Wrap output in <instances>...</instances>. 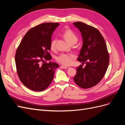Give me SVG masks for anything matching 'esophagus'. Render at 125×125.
Masks as SVG:
<instances>
[{
	"label": "esophagus",
	"mask_w": 125,
	"mask_h": 125,
	"mask_svg": "<svg viewBox=\"0 0 125 125\" xmlns=\"http://www.w3.org/2000/svg\"><path fill=\"white\" fill-rule=\"evenodd\" d=\"M62 67L63 68V69H69V68H70V67L69 66H64V65H62Z\"/></svg>",
	"instance_id": "esophagus-1"
}]
</instances>
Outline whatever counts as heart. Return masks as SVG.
Segmentation results:
<instances>
[{
    "instance_id": "b5f03b06",
    "label": "heart",
    "mask_w": 125,
    "mask_h": 125,
    "mask_svg": "<svg viewBox=\"0 0 125 125\" xmlns=\"http://www.w3.org/2000/svg\"><path fill=\"white\" fill-rule=\"evenodd\" d=\"M62 36L64 37L69 44H75L78 41V37L70 29H66L62 33ZM56 40L55 39L52 40L50 47L51 50H54L56 47ZM75 56L73 54L71 53H62L59 55L56 59L59 63L65 65H70L73 63V59Z\"/></svg>"
}]
</instances>
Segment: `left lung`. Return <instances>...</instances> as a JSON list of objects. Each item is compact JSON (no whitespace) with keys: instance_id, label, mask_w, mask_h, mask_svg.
<instances>
[{"instance_id":"1","label":"left lung","mask_w":125,"mask_h":125,"mask_svg":"<svg viewBox=\"0 0 125 125\" xmlns=\"http://www.w3.org/2000/svg\"><path fill=\"white\" fill-rule=\"evenodd\" d=\"M73 24L81 33L83 45L77 59L85 63L77 68L73 78L74 82L83 89L96 85L101 81L106 72L109 56L104 39L97 29L81 22Z\"/></svg>"}]
</instances>
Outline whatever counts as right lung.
<instances>
[{"label": "right lung", "instance_id": "right-lung-1", "mask_svg": "<svg viewBox=\"0 0 125 125\" xmlns=\"http://www.w3.org/2000/svg\"><path fill=\"white\" fill-rule=\"evenodd\" d=\"M58 23H44L28 31L18 46L15 62L17 74L26 87L35 91L46 89L53 80L58 64L51 60L52 35Z\"/></svg>", "mask_w": 125, "mask_h": 125}]
</instances>
